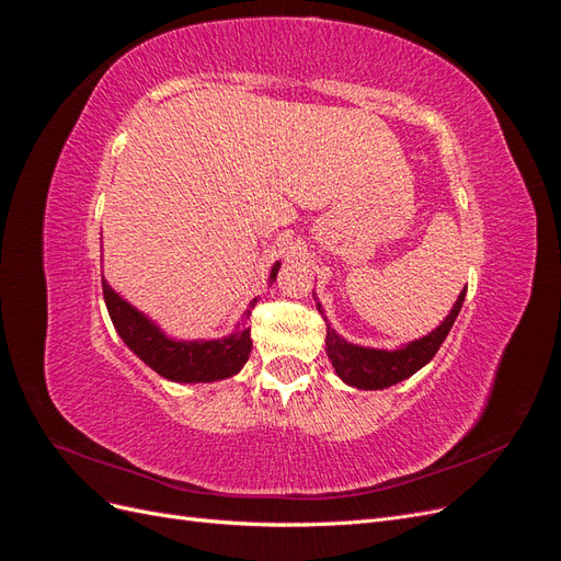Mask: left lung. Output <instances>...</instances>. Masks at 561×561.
I'll return each mask as SVG.
<instances>
[{"mask_svg":"<svg viewBox=\"0 0 561 561\" xmlns=\"http://www.w3.org/2000/svg\"><path fill=\"white\" fill-rule=\"evenodd\" d=\"M467 289L457 296L455 306L450 310L448 318L436 327L428 336H422L417 341L408 343L403 348L396 351H381V348H365V346H355V343H348L346 339H341L332 327H329L327 318V355L332 360L336 375L346 381L348 386H355V389H365V391H377V389H389V386L403 381L412 377L414 371H420L426 363H431V357L436 355L440 348V343L448 336L453 329L459 310H462ZM318 310L322 312V306L318 304Z\"/></svg>","mask_w":561,"mask_h":561,"instance_id":"obj_1","label":"left lung"}]
</instances>
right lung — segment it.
<instances>
[{
  "label": "right lung",
  "instance_id": "right-lung-1",
  "mask_svg": "<svg viewBox=\"0 0 561 561\" xmlns=\"http://www.w3.org/2000/svg\"><path fill=\"white\" fill-rule=\"evenodd\" d=\"M279 272V263L272 265L270 282H275ZM104 286V300L111 314V322L116 332L125 341L141 363H147L158 375L180 381V383H201V381H218L237 375V371L247 365L251 355V329L243 327L241 332L229 334L225 339L215 341H175L165 336L147 314L133 308L127 300H123L116 291L111 289L106 279ZM257 298L251 300V308L243 312L249 314Z\"/></svg>",
  "mask_w": 561,
  "mask_h": 561
}]
</instances>
